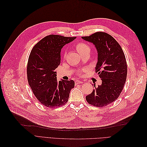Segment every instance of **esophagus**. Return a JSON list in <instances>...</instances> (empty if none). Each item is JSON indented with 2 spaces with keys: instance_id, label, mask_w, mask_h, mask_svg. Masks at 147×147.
Here are the masks:
<instances>
[{
  "instance_id": "1",
  "label": "esophagus",
  "mask_w": 147,
  "mask_h": 147,
  "mask_svg": "<svg viewBox=\"0 0 147 147\" xmlns=\"http://www.w3.org/2000/svg\"><path fill=\"white\" fill-rule=\"evenodd\" d=\"M75 82V84H80V83H83V82L81 81V80H77Z\"/></svg>"
}]
</instances>
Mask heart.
Returning a JSON list of instances; mask_svg holds the SVG:
<instances>
[{"mask_svg": "<svg viewBox=\"0 0 147 147\" xmlns=\"http://www.w3.org/2000/svg\"><path fill=\"white\" fill-rule=\"evenodd\" d=\"M75 48H76V50L80 55H82L83 53L86 51L90 52V46L88 45L87 44L82 42L77 43L76 45H75Z\"/></svg>", "mask_w": 147, "mask_h": 147, "instance_id": "b5f03b06", "label": "heart"}]
</instances>
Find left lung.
Instances as JSON below:
<instances>
[{
    "label": "left lung",
    "instance_id": "obj_1",
    "mask_svg": "<svg viewBox=\"0 0 147 147\" xmlns=\"http://www.w3.org/2000/svg\"><path fill=\"white\" fill-rule=\"evenodd\" d=\"M92 43L98 53L96 73L102 80V84L96 87L86 96L88 104L103 107L116 100L123 90L127 77V63L121 46L112 36L104 32H97L82 37Z\"/></svg>",
    "mask_w": 147,
    "mask_h": 147
}]
</instances>
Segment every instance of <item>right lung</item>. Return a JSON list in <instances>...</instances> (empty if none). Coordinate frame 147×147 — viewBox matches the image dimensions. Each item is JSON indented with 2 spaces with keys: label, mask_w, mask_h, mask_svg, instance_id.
<instances>
[{
  "label": "right lung",
  "mask_w": 147,
  "mask_h": 147,
  "mask_svg": "<svg viewBox=\"0 0 147 147\" xmlns=\"http://www.w3.org/2000/svg\"><path fill=\"white\" fill-rule=\"evenodd\" d=\"M75 38L49 35L35 44L30 51L27 65L28 83L37 100L47 107L64 105L74 88L72 80L57 82L55 69L61 63V48Z\"/></svg>",
  "instance_id": "add662e5"
}]
</instances>
